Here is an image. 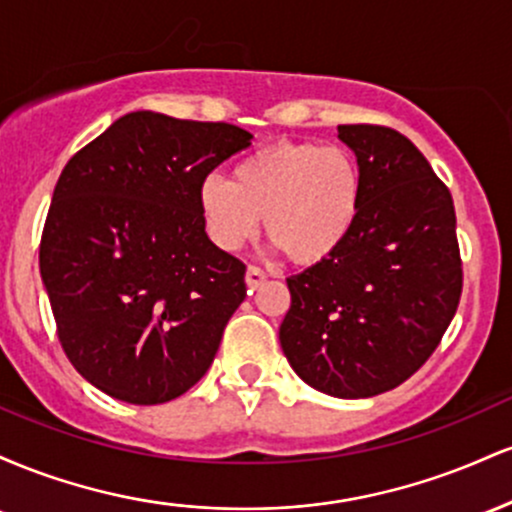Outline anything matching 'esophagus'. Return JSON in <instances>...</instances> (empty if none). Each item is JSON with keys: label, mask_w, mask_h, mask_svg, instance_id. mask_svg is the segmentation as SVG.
Listing matches in <instances>:
<instances>
[{"label": "esophagus", "mask_w": 512, "mask_h": 512, "mask_svg": "<svg viewBox=\"0 0 512 512\" xmlns=\"http://www.w3.org/2000/svg\"><path fill=\"white\" fill-rule=\"evenodd\" d=\"M264 281H267V274H264V269H260V267H248V272H245V284H248L250 291L260 289Z\"/></svg>", "instance_id": "34e87169"}]
</instances>
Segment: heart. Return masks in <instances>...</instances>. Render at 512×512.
Instances as JSON below:
<instances>
[{
	"label": "heart",
	"instance_id": "1",
	"mask_svg": "<svg viewBox=\"0 0 512 512\" xmlns=\"http://www.w3.org/2000/svg\"><path fill=\"white\" fill-rule=\"evenodd\" d=\"M363 178L342 146L274 142L233 166L231 180L209 175L197 187L204 233L223 252H238L260 231L296 264H320L354 231Z\"/></svg>",
	"mask_w": 512,
	"mask_h": 512
}]
</instances>
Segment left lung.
I'll return each mask as SVG.
<instances>
[{"mask_svg":"<svg viewBox=\"0 0 512 512\" xmlns=\"http://www.w3.org/2000/svg\"><path fill=\"white\" fill-rule=\"evenodd\" d=\"M356 154L358 221L330 260L289 276L279 342L325 395L375 397L411 378L448 330L462 293L450 190L404 134L339 125Z\"/></svg>","mask_w":512,"mask_h":512,"instance_id":"1","label":"left lung"}]
</instances>
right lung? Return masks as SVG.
Masks as SVG:
<instances>
[{"mask_svg": "<svg viewBox=\"0 0 512 512\" xmlns=\"http://www.w3.org/2000/svg\"><path fill=\"white\" fill-rule=\"evenodd\" d=\"M252 134L137 110L69 158L40 276L64 354L93 387L163 404L207 373L245 298V264L204 233L197 187Z\"/></svg>", "mask_w": 512, "mask_h": 512, "instance_id": "1", "label": "right lung"}]
</instances>
